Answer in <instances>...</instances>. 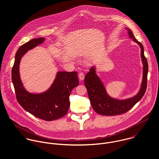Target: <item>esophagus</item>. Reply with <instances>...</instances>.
<instances>
[{
  "instance_id": "1",
  "label": "esophagus",
  "mask_w": 159,
  "mask_h": 159,
  "mask_svg": "<svg viewBox=\"0 0 159 159\" xmlns=\"http://www.w3.org/2000/svg\"><path fill=\"white\" fill-rule=\"evenodd\" d=\"M79 78L80 80H83L84 78V74L83 72H80L79 73Z\"/></svg>"
}]
</instances>
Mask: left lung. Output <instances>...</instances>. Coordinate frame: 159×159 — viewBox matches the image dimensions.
I'll return each mask as SVG.
<instances>
[{
    "label": "left lung",
    "mask_w": 159,
    "mask_h": 159,
    "mask_svg": "<svg viewBox=\"0 0 159 159\" xmlns=\"http://www.w3.org/2000/svg\"><path fill=\"white\" fill-rule=\"evenodd\" d=\"M130 39L141 48V57L143 64V76L140 91L135 97L124 100L114 99L107 93L104 86L95 73V67H92L84 77V85L87 89L91 105L93 110L104 116H115L125 113L129 111L139 102L145 93L147 88L148 64L144 54L143 45L135 38L132 32L127 28Z\"/></svg>",
    "instance_id": "obj_1"
}]
</instances>
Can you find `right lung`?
Here are the masks:
<instances>
[{
    "mask_svg": "<svg viewBox=\"0 0 159 159\" xmlns=\"http://www.w3.org/2000/svg\"><path fill=\"white\" fill-rule=\"evenodd\" d=\"M44 40L43 37L34 39L19 48L11 70V79L16 100L23 108L35 117L51 121L67 113L69 96L72 89L78 86L79 80L76 71H59L51 88L45 92L31 93L24 89L19 72L21 59L28 50L42 43Z\"/></svg>",
    "mask_w": 159,
    "mask_h": 159,
    "instance_id": "1",
    "label": "right lung"
}]
</instances>
